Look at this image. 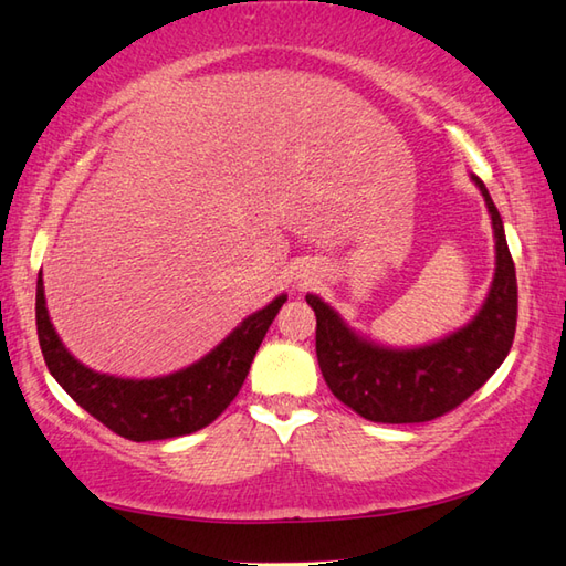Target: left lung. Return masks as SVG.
Wrapping results in <instances>:
<instances>
[{
  "label": "left lung",
  "mask_w": 566,
  "mask_h": 566,
  "mask_svg": "<svg viewBox=\"0 0 566 566\" xmlns=\"http://www.w3.org/2000/svg\"><path fill=\"white\" fill-rule=\"evenodd\" d=\"M485 198L495 234V276L478 314L458 332L423 346H384L358 334L322 296L306 294L316 314V358L326 386L344 406L374 423H426L462 400L505 361L517 326V276L505 224L490 192Z\"/></svg>",
  "instance_id": "obj_1"
}]
</instances>
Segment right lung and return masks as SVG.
<instances>
[{
	"label": "right lung",
	"instance_id": "add662e5",
	"mask_svg": "<svg viewBox=\"0 0 566 566\" xmlns=\"http://www.w3.org/2000/svg\"><path fill=\"white\" fill-rule=\"evenodd\" d=\"M284 302L286 294L274 296L264 310L232 328L230 336L200 361L158 378L98 374L71 356L49 318L41 274L36 280V334L41 354L59 386L113 433L146 443L195 433L232 403L250 374L266 328Z\"/></svg>",
	"mask_w": 566,
	"mask_h": 566
}]
</instances>
